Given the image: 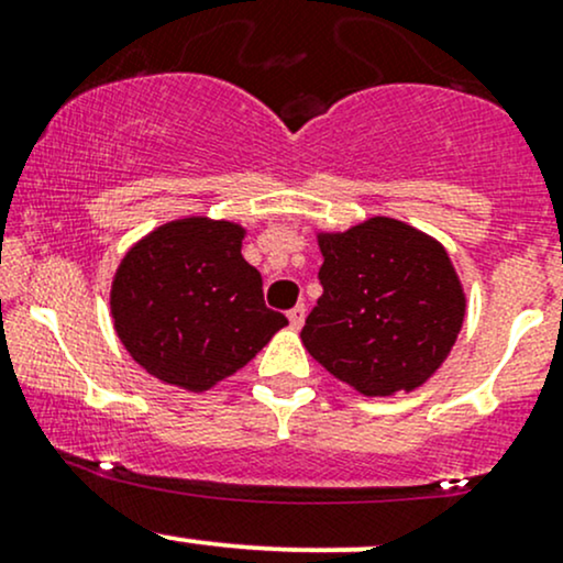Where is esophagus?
Here are the masks:
<instances>
[{
    "label": "esophagus",
    "mask_w": 563,
    "mask_h": 563,
    "mask_svg": "<svg viewBox=\"0 0 563 563\" xmlns=\"http://www.w3.org/2000/svg\"><path fill=\"white\" fill-rule=\"evenodd\" d=\"M303 318H307V307H303V303H296L294 309H288L290 328H296V331H299V328L303 325Z\"/></svg>",
    "instance_id": "34e87169"
}]
</instances>
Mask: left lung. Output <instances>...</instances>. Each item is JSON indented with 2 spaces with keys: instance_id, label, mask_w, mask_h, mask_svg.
<instances>
[{
  "instance_id": "1",
  "label": "left lung",
  "mask_w": 563,
  "mask_h": 563,
  "mask_svg": "<svg viewBox=\"0 0 563 563\" xmlns=\"http://www.w3.org/2000/svg\"><path fill=\"white\" fill-rule=\"evenodd\" d=\"M322 296L301 341L367 397L421 386L455 344L466 299L448 251L397 219L320 235Z\"/></svg>"
}]
</instances>
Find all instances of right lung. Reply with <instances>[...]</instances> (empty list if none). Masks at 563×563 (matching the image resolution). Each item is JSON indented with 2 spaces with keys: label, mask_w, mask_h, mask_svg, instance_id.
Instances as JSON below:
<instances>
[{
  "label": "right lung",
  "mask_w": 563,
  "mask_h": 563,
  "mask_svg": "<svg viewBox=\"0 0 563 563\" xmlns=\"http://www.w3.org/2000/svg\"><path fill=\"white\" fill-rule=\"evenodd\" d=\"M241 243L238 224L183 219L124 256L111 290L113 325L147 373L203 391L288 325L264 303L262 275Z\"/></svg>",
  "instance_id": "1"
}]
</instances>
